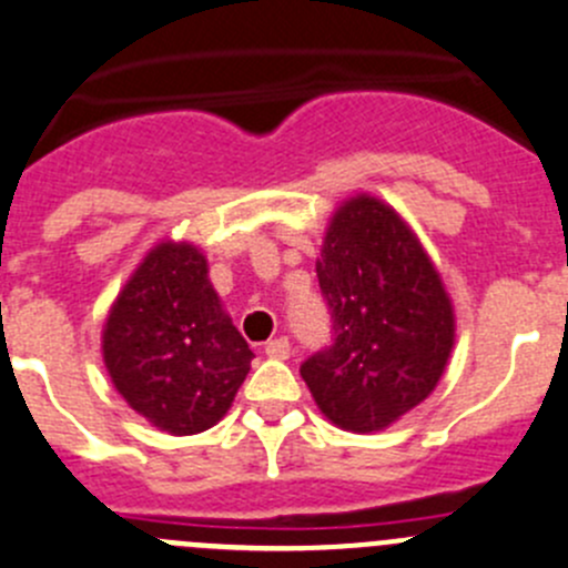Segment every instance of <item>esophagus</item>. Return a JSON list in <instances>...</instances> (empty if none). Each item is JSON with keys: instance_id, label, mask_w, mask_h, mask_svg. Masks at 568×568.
Returning a JSON list of instances; mask_svg holds the SVG:
<instances>
[{"instance_id": "esophagus-1", "label": "esophagus", "mask_w": 568, "mask_h": 568, "mask_svg": "<svg viewBox=\"0 0 568 568\" xmlns=\"http://www.w3.org/2000/svg\"><path fill=\"white\" fill-rule=\"evenodd\" d=\"M266 355L274 357V361H288V357H291V341L285 338V335H280V338H272L266 344Z\"/></svg>"}]
</instances>
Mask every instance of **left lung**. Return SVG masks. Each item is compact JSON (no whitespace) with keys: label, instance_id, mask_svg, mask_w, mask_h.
<instances>
[{"label":"left lung","instance_id":"left-lung-1","mask_svg":"<svg viewBox=\"0 0 568 568\" xmlns=\"http://www.w3.org/2000/svg\"><path fill=\"white\" fill-rule=\"evenodd\" d=\"M316 274L335 338L302 363V379L341 430H385L442 379L453 300L416 233L368 194L333 213Z\"/></svg>","mask_w":568,"mask_h":568}]
</instances>
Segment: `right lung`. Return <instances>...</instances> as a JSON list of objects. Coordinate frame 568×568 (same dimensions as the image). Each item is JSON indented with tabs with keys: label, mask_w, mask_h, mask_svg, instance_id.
Here are the masks:
<instances>
[{
	"label": "right lung",
	"mask_w": 568,
	"mask_h": 568,
	"mask_svg": "<svg viewBox=\"0 0 568 568\" xmlns=\"http://www.w3.org/2000/svg\"><path fill=\"white\" fill-rule=\"evenodd\" d=\"M115 390L174 436L207 430L233 405L252 349L224 313L194 244H158L115 296L102 333Z\"/></svg>",
	"instance_id": "add662e5"
}]
</instances>
